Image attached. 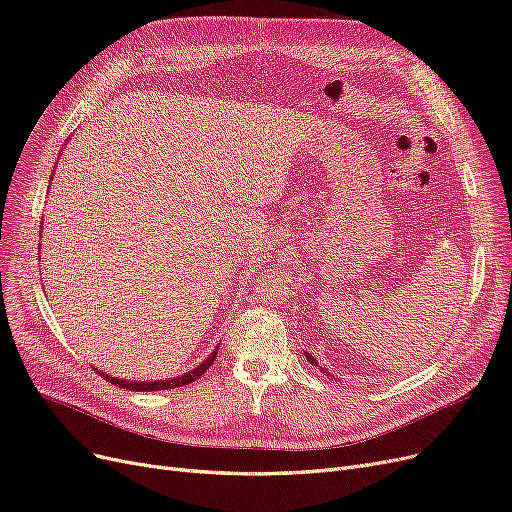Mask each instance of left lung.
I'll return each mask as SVG.
<instances>
[{"instance_id": "left-lung-1", "label": "left lung", "mask_w": 512, "mask_h": 512, "mask_svg": "<svg viewBox=\"0 0 512 512\" xmlns=\"http://www.w3.org/2000/svg\"><path fill=\"white\" fill-rule=\"evenodd\" d=\"M305 357L309 359V363H311V365H317V361H315V359H313L309 353H305ZM319 371H324V369H319ZM326 373H328V371H324V375H326ZM328 375H330V373H328Z\"/></svg>"}]
</instances>
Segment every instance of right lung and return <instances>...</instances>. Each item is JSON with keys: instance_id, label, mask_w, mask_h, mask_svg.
Wrapping results in <instances>:
<instances>
[{"instance_id": "right-lung-1", "label": "right lung", "mask_w": 512, "mask_h": 512, "mask_svg": "<svg viewBox=\"0 0 512 512\" xmlns=\"http://www.w3.org/2000/svg\"><path fill=\"white\" fill-rule=\"evenodd\" d=\"M215 355H218V348H213V353L199 365V367H195V369H191V371H186L184 375H178V378H174V380H157V382H128V380H118V378H110V375L107 373H103V371H99V369H95L99 375H103V378L107 380V382H112V384H116V386H120V388H126V390H134V392H155V390H170V388H180V386H188L191 382H195V380H199L201 375L213 365V361H215Z\"/></svg>"}]
</instances>
